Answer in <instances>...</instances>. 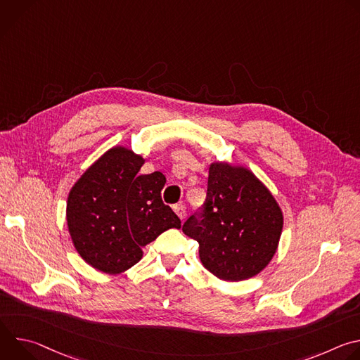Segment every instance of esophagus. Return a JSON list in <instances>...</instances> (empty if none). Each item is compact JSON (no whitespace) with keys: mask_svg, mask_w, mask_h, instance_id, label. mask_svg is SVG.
<instances>
[{"mask_svg":"<svg viewBox=\"0 0 360 360\" xmlns=\"http://www.w3.org/2000/svg\"><path fill=\"white\" fill-rule=\"evenodd\" d=\"M174 211H175V214L181 218V219H184V217H185V214H186V210H185V205H182V203H178V205H174Z\"/></svg>","mask_w":360,"mask_h":360,"instance_id":"obj_1","label":"esophagus"}]
</instances>
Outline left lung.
I'll list each match as a JSON object with an SVG mask.
<instances>
[{"instance_id": "left-lung-1", "label": "left lung", "mask_w": 360, "mask_h": 360, "mask_svg": "<svg viewBox=\"0 0 360 360\" xmlns=\"http://www.w3.org/2000/svg\"><path fill=\"white\" fill-rule=\"evenodd\" d=\"M283 215L252 171L226 162L210 167L200 212L182 231L199 243V259L217 278L238 282L262 272L276 253Z\"/></svg>"}]
</instances>
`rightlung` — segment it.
I'll return each instance as SVG.
<instances>
[{"mask_svg": "<svg viewBox=\"0 0 360 360\" xmlns=\"http://www.w3.org/2000/svg\"><path fill=\"white\" fill-rule=\"evenodd\" d=\"M145 160L125 146L99 157L74 184L67 200V224L81 258L92 268L117 275L138 264L142 248L171 228H181L162 202V172L141 175Z\"/></svg>", "mask_w": 360, "mask_h": 360, "instance_id": "1", "label": "right lung"}]
</instances>
